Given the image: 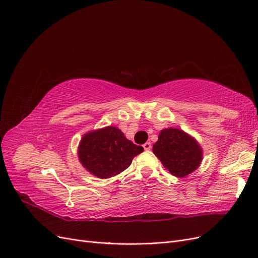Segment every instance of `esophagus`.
<instances>
[{
    "instance_id": "34e87169",
    "label": "esophagus",
    "mask_w": 258,
    "mask_h": 258,
    "mask_svg": "<svg viewBox=\"0 0 258 258\" xmlns=\"http://www.w3.org/2000/svg\"><path fill=\"white\" fill-rule=\"evenodd\" d=\"M143 149H144L145 151H150V150L152 149V144H151V142L144 143V144H143Z\"/></svg>"
}]
</instances>
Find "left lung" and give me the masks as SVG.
I'll return each instance as SVG.
<instances>
[{
	"label": "left lung",
	"mask_w": 258,
	"mask_h": 258,
	"mask_svg": "<svg viewBox=\"0 0 258 258\" xmlns=\"http://www.w3.org/2000/svg\"><path fill=\"white\" fill-rule=\"evenodd\" d=\"M153 153L163 166L176 177L194 172L203 160V150L198 142L181 130H162L153 147Z\"/></svg>",
	"instance_id": "1"
}]
</instances>
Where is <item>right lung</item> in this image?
<instances>
[{
    "label": "right lung",
    "mask_w": 258,
    "mask_h": 258,
    "mask_svg": "<svg viewBox=\"0 0 258 258\" xmlns=\"http://www.w3.org/2000/svg\"><path fill=\"white\" fill-rule=\"evenodd\" d=\"M142 152L143 148L127 140L119 128L106 126L85 134L78 157L89 173L105 179L126 170L134 157Z\"/></svg>",
    "instance_id": "right-lung-1"
}]
</instances>
